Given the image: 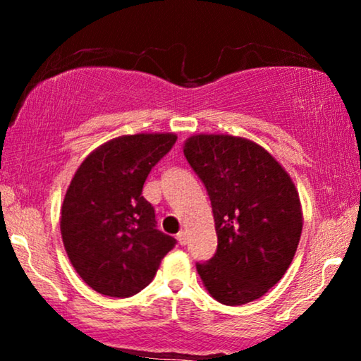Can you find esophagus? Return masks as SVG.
<instances>
[{
	"mask_svg": "<svg viewBox=\"0 0 361 361\" xmlns=\"http://www.w3.org/2000/svg\"><path fill=\"white\" fill-rule=\"evenodd\" d=\"M177 241H179V245H185L187 243V233L184 230H180L179 233H177Z\"/></svg>",
	"mask_w": 361,
	"mask_h": 361,
	"instance_id": "1",
	"label": "esophagus"
}]
</instances>
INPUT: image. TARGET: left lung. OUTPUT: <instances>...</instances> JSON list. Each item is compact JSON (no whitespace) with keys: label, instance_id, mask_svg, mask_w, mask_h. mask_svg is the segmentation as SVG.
<instances>
[{"label":"left lung","instance_id":"8db88e82","mask_svg":"<svg viewBox=\"0 0 361 361\" xmlns=\"http://www.w3.org/2000/svg\"><path fill=\"white\" fill-rule=\"evenodd\" d=\"M184 156L209 192L219 246L197 263L209 294L225 305L264 295L283 278L302 233L293 179L258 142L231 135H194Z\"/></svg>","mask_w":361,"mask_h":361}]
</instances>
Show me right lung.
I'll return each instance as SVG.
<instances>
[{
  "label": "right lung",
  "mask_w": 361,
  "mask_h": 361,
  "mask_svg": "<svg viewBox=\"0 0 361 361\" xmlns=\"http://www.w3.org/2000/svg\"><path fill=\"white\" fill-rule=\"evenodd\" d=\"M174 133H137L103 142L72 177L61 209L67 256L93 290L130 298L151 283L176 240L156 228L141 195L152 167L174 146Z\"/></svg>",
  "instance_id": "obj_1"
}]
</instances>
